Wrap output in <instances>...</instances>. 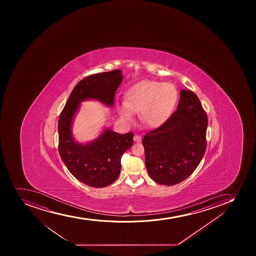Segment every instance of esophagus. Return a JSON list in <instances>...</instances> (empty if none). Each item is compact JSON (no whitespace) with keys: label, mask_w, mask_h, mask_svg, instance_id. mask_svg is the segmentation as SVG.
<instances>
[{"label":"esophagus","mask_w":256,"mask_h":256,"mask_svg":"<svg viewBox=\"0 0 256 256\" xmlns=\"http://www.w3.org/2000/svg\"><path fill=\"white\" fill-rule=\"evenodd\" d=\"M134 140L135 142H141L142 137L140 135L135 134L134 137Z\"/></svg>","instance_id":"1"}]
</instances>
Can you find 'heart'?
<instances>
[{
  "instance_id": "b5f03b06",
  "label": "heart",
  "mask_w": 256,
  "mask_h": 256,
  "mask_svg": "<svg viewBox=\"0 0 256 256\" xmlns=\"http://www.w3.org/2000/svg\"><path fill=\"white\" fill-rule=\"evenodd\" d=\"M178 98L176 86L170 82L144 80L131 86L125 101L118 106L119 116L130 122L140 112V121L150 128H158L171 116Z\"/></svg>"
}]
</instances>
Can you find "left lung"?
Masks as SVG:
<instances>
[{"mask_svg": "<svg viewBox=\"0 0 256 256\" xmlns=\"http://www.w3.org/2000/svg\"><path fill=\"white\" fill-rule=\"evenodd\" d=\"M207 126V114L197 95L182 89L177 110L142 138L150 178L172 186L190 177L204 155Z\"/></svg>", "mask_w": 256, "mask_h": 256, "instance_id": "obj_1", "label": "left lung"}]
</instances>
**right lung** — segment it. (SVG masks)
<instances>
[{
	"instance_id": "add662e5",
	"label": "right lung",
	"mask_w": 256,
	"mask_h": 256,
	"mask_svg": "<svg viewBox=\"0 0 256 256\" xmlns=\"http://www.w3.org/2000/svg\"><path fill=\"white\" fill-rule=\"evenodd\" d=\"M122 81L121 70L86 76L76 84L58 119V151L72 174L84 184L106 187L118 178L121 158L132 147L134 132L119 134L106 128L85 144L74 140L72 125L81 102L94 99L112 106L116 89Z\"/></svg>"
}]
</instances>
